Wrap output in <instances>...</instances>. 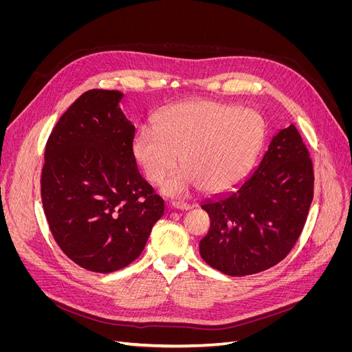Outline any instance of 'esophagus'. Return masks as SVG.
Instances as JSON below:
<instances>
[{
    "mask_svg": "<svg viewBox=\"0 0 352 352\" xmlns=\"http://www.w3.org/2000/svg\"><path fill=\"white\" fill-rule=\"evenodd\" d=\"M170 206H172L173 208H177V210H190V208H192V206L188 204V202H172Z\"/></svg>",
    "mask_w": 352,
    "mask_h": 352,
    "instance_id": "34e87169",
    "label": "esophagus"
}]
</instances>
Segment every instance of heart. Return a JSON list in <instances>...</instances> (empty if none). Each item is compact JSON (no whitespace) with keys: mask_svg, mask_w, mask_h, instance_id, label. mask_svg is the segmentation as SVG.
I'll return each mask as SVG.
<instances>
[{"mask_svg":"<svg viewBox=\"0 0 352 352\" xmlns=\"http://www.w3.org/2000/svg\"><path fill=\"white\" fill-rule=\"evenodd\" d=\"M264 138L258 111L212 101L184 102L160 114L155 131L142 127L133 138L132 153L154 185L164 182L180 157L185 168L167 180V195L184 197L201 186L220 194L248 176Z\"/></svg>","mask_w":352,"mask_h":352,"instance_id":"b5f03b06","label":"heart"}]
</instances>
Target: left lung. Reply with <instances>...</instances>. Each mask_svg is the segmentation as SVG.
I'll list each match as a JSON object with an SVG mask.
<instances>
[{
	"mask_svg": "<svg viewBox=\"0 0 352 352\" xmlns=\"http://www.w3.org/2000/svg\"><path fill=\"white\" fill-rule=\"evenodd\" d=\"M310 154L291 124L273 136L267 153L235 190L201 206L210 230L199 254L229 276H248L282 261L300 238L313 201Z\"/></svg>",
	"mask_w": 352,
	"mask_h": 352,
	"instance_id": "8db88e82",
	"label": "left lung"
}]
</instances>
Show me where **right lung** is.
I'll return each mask as SVG.
<instances>
[{
	"mask_svg": "<svg viewBox=\"0 0 352 352\" xmlns=\"http://www.w3.org/2000/svg\"><path fill=\"white\" fill-rule=\"evenodd\" d=\"M120 91L82 94L52 129L41 197L52 236L80 267L111 273L140 257L164 201L138 172Z\"/></svg>",
	"mask_w": 352,
	"mask_h": 352,
	"instance_id": "right-lung-1",
	"label": "right lung"
}]
</instances>
